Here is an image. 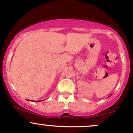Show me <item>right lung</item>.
<instances>
[{
  "label": "right lung",
  "instance_id": "obj_1",
  "mask_svg": "<svg viewBox=\"0 0 133 133\" xmlns=\"http://www.w3.org/2000/svg\"><path fill=\"white\" fill-rule=\"evenodd\" d=\"M29 101V100H28ZM30 101V100H29ZM36 101H37V102H39V101H35V102H36Z\"/></svg>",
  "mask_w": 133,
  "mask_h": 133
}]
</instances>
